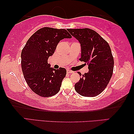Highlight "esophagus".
Here are the masks:
<instances>
[{
  "mask_svg": "<svg viewBox=\"0 0 134 134\" xmlns=\"http://www.w3.org/2000/svg\"><path fill=\"white\" fill-rule=\"evenodd\" d=\"M66 72H67L68 74H72V73H73V71H70V70H67Z\"/></svg>",
  "mask_w": 134,
  "mask_h": 134,
  "instance_id": "esophagus-1",
  "label": "esophagus"
}]
</instances>
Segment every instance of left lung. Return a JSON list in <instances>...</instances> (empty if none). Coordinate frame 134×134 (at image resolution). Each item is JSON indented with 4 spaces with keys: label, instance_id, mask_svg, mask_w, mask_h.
Here are the masks:
<instances>
[{
    "label": "left lung",
    "instance_id": "obj_1",
    "mask_svg": "<svg viewBox=\"0 0 134 134\" xmlns=\"http://www.w3.org/2000/svg\"><path fill=\"white\" fill-rule=\"evenodd\" d=\"M68 31L81 44L80 60L88 65V72L75 84V91L84 97L97 96L106 88L113 74L114 60L110 47L97 32L90 28Z\"/></svg>",
    "mask_w": 134,
    "mask_h": 134
}]
</instances>
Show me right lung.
Wrapping results in <instances>:
<instances>
[{"instance_id":"1","label":"right lung","mask_w":134,"mask_h":134,"mask_svg":"<svg viewBox=\"0 0 134 134\" xmlns=\"http://www.w3.org/2000/svg\"><path fill=\"white\" fill-rule=\"evenodd\" d=\"M72 36L65 29L44 27L30 37L21 52V68L31 90L41 97H51L60 90L66 74L63 68H50L47 60L61 40Z\"/></svg>"}]
</instances>
